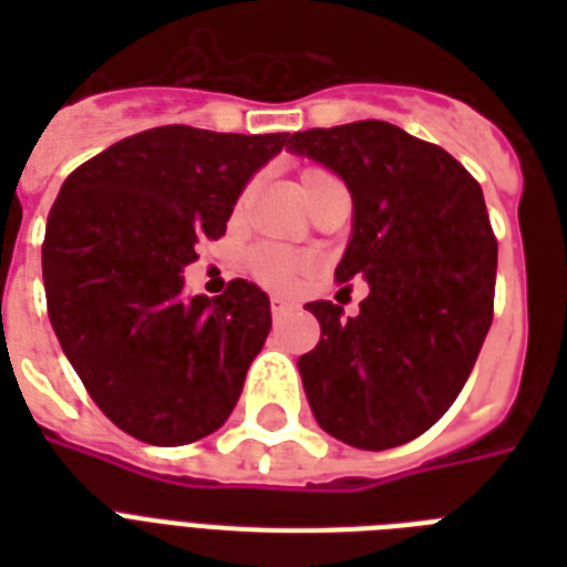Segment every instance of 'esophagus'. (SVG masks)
<instances>
[{
  "instance_id": "34e87169",
  "label": "esophagus",
  "mask_w": 567,
  "mask_h": 567,
  "mask_svg": "<svg viewBox=\"0 0 567 567\" xmlns=\"http://www.w3.org/2000/svg\"><path fill=\"white\" fill-rule=\"evenodd\" d=\"M293 302L285 300V297H270V311H274V318L285 315V311H291Z\"/></svg>"
}]
</instances>
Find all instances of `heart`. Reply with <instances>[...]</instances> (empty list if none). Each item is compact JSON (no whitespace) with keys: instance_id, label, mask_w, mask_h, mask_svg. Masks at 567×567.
<instances>
[{"instance_id":"heart-1","label":"heart","mask_w":567,"mask_h":567,"mask_svg":"<svg viewBox=\"0 0 567 567\" xmlns=\"http://www.w3.org/2000/svg\"><path fill=\"white\" fill-rule=\"evenodd\" d=\"M323 171H306L302 173V185L315 176H320ZM249 274L256 276L258 282L267 285V288H276V291H288L293 285L300 282L302 276L309 274V258L297 252V249L279 247V244H258V247L249 249L247 256Z\"/></svg>"}]
</instances>
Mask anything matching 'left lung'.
<instances>
[{"label": "left lung", "mask_w": 567, "mask_h": 567, "mask_svg": "<svg viewBox=\"0 0 567 567\" xmlns=\"http://www.w3.org/2000/svg\"><path fill=\"white\" fill-rule=\"evenodd\" d=\"M288 150L347 182L353 238L336 279L371 285L355 318L309 302L320 341L297 368L311 412L350 447H400L453 405L492 327L497 238L483 188L441 146L382 120L297 132Z\"/></svg>", "instance_id": "8db88e82"}]
</instances>
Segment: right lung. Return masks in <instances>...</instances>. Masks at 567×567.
Listing matches in <instances>:
<instances>
[{
    "instance_id": "1",
    "label": "right lung",
    "mask_w": 567,
    "mask_h": 567,
    "mask_svg": "<svg viewBox=\"0 0 567 567\" xmlns=\"http://www.w3.org/2000/svg\"><path fill=\"white\" fill-rule=\"evenodd\" d=\"M288 135L158 126L123 137L61 185L43 240L61 350L111 423L158 447L220 430L270 332L247 279L188 297L182 267L217 240L249 176Z\"/></svg>"
}]
</instances>
